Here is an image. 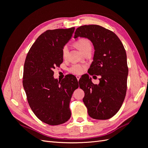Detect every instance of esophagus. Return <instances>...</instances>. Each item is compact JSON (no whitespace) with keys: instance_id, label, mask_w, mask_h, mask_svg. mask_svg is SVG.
Listing matches in <instances>:
<instances>
[{"instance_id":"34e87169","label":"esophagus","mask_w":148,"mask_h":148,"mask_svg":"<svg viewBox=\"0 0 148 148\" xmlns=\"http://www.w3.org/2000/svg\"><path fill=\"white\" fill-rule=\"evenodd\" d=\"M76 77H77L78 81H79V78H80V76H79V75H77V76H76Z\"/></svg>"}]
</instances>
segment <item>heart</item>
Here are the masks:
<instances>
[{
    "label": "heart",
    "instance_id": "b5f03b06",
    "mask_svg": "<svg viewBox=\"0 0 148 148\" xmlns=\"http://www.w3.org/2000/svg\"><path fill=\"white\" fill-rule=\"evenodd\" d=\"M74 45L83 53L88 50H91V44L87 38H80L74 42ZM69 52V47L67 45H65L62 48V56L64 59H65ZM70 72L75 75L82 74L84 71V66L80 65H73L69 69Z\"/></svg>",
    "mask_w": 148,
    "mask_h": 148
}]
</instances>
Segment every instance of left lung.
Returning <instances> with one entry per match:
<instances>
[{
  "instance_id": "obj_1",
  "label": "left lung",
  "mask_w": 148,
  "mask_h": 148,
  "mask_svg": "<svg viewBox=\"0 0 148 148\" xmlns=\"http://www.w3.org/2000/svg\"><path fill=\"white\" fill-rule=\"evenodd\" d=\"M79 36L89 39L95 47L88 73L101 76L98 84H94L88 75L81 81L83 102L91 118L109 119L117 113L126 96L128 68L125 49L117 35L99 25L79 26L74 38Z\"/></svg>"
}]
</instances>
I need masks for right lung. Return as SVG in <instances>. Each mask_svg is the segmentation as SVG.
<instances>
[{"instance_id":"add662e5","label":"right lung","mask_w":148,"mask_h":148,"mask_svg":"<svg viewBox=\"0 0 148 148\" xmlns=\"http://www.w3.org/2000/svg\"><path fill=\"white\" fill-rule=\"evenodd\" d=\"M74 31L75 27L47 30L36 40L25 59L23 85L28 104L40 120L50 125L69 120L71 96L79 86L75 76L67 75L61 82L53 77V70L63 62L62 48Z\"/></svg>"}]
</instances>
